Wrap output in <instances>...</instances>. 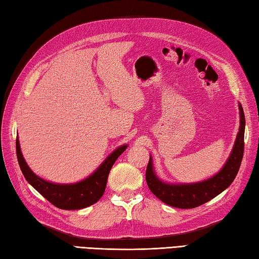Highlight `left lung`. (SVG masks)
Here are the masks:
<instances>
[{
	"label": "left lung",
	"mask_w": 259,
	"mask_h": 259,
	"mask_svg": "<svg viewBox=\"0 0 259 259\" xmlns=\"http://www.w3.org/2000/svg\"><path fill=\"white\" fill-rule=\"evenodd\" d=\"M240 126L236 139L234 149L224 168L212 178L198 184L190 185H169L159 180L152 169V159L150 157L146 170V181L150 191L161 201L169 206L181 209L196 208L211 200L212 198L228 188L237 176L244 155V135H245V114L241 104Z\"/></svg>",
	"instance_id": "1"
}]
</instances>
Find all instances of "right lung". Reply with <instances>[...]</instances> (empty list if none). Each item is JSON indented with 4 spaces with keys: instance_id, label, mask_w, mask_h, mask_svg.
Returning a JSON list of instances; mask_svg holds the SVG:
<instances>
[{
    "instance_id": "add662e5",
    "label": "right lung",
    "mask_w": 259,
    "mask_h": 259,
    "mask_svg": "<svg viewBox=\"0 0 259 259\" xmlns=\"http://www.w3.org/2000/svg\"><path fill=\"white\" fill-rule=\"evenodd\" d=\"M126 146H121L114 150L90 177L72 185L52 184L37 177L27 166L20 149L19 139H16V156L21 171L33 188L50 201L52 205L64 210H75L89 207L96 203L106 190L108 176L118 157L125 150Z\"/></svg>"
}]
</instances>
